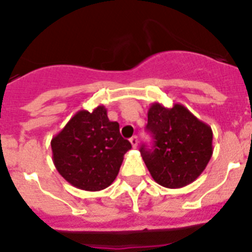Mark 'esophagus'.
<instances>
[{
    "label": "esophagus",
    "instance_id": "obj_1",
    "mask_svg": "<svg viewBox=\"0 0 252 252\" xmlns=\"http://www.w3.org/2000/svg\"><path fill=\"white\" fill-rule=\"evenodd\" d=\"M130 142H131V145H132V148H136V146H137V136L131 137Z\"/></svg>",
    "mask_w": 252,
    "mask_h": 252
}]
</instances>
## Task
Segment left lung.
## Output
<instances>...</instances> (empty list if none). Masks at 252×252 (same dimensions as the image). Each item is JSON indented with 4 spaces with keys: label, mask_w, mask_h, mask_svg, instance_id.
<instances>
[{
    "label": "left lung",
    "mask_w": 252,
    "mask_h": 252,
    "mask_svg": "<svg viewBox=\"0 0 252 252\" xmlns=\"http://www.w3.org/2000/svg\"><path fill=\"white\" fill-rule=\"evenodd\" d=\"M146 130L154 145H142L141 157L153 179L165 188H182L203 173L213 154V132L188 108L155 103L149 107Z\"/></svg>",
    "instance_id": "obj_1"
}]
</instances>
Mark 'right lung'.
<instances>
[{"label":"right lung","mask_w":252,"mask_h":252,"mask_svg":"<svg viewBox=\"0 0 252 252\" xmlns=\"http://www.w3.org/2000/svg\"><path fill=\"white\" fill-rule=\"evenodd\" d=\"M50 145L59 174L75 188L90 192L113 183L124 155L131 149L120 133V125L108 120L104 106L92 112L78 111Z\"/></svg>","instance_id":"obj_1"}]
</instances>
